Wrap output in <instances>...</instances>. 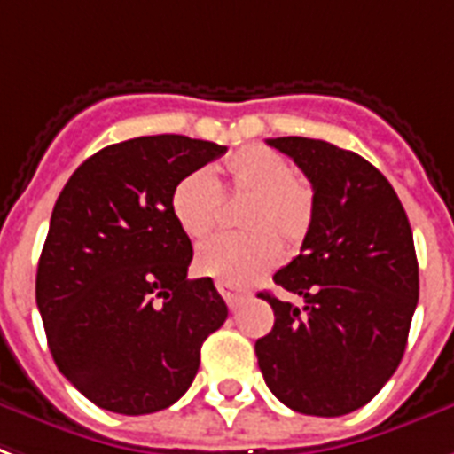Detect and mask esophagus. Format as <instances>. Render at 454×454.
I'll use <instances>...</instances> for the list:
<instances>
[{"mask_svg":"<svg viewBox=\"0 0 454 454\" xmlns=\"http://www.w3.org/2000/svg\"><path fill=\"white\" fill-rule=\"evenodd\" d=\"M216 288H219L221 297L226 300V304L231 309H238V307L247 300V295H250L245 288H235V286H226V283H219Z\"/></svg>","mask_w":454,"mask_h":454,"instance_id":"1","label":"esophagus"}]
</instances>
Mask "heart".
Here are the masks:
<instances>
[{
    "label": "heart",
    "instance_id": "1",
    "mask_svg": "<svg viewBox=\"0 0 454 454\" xmlns=\"http://www.w3.org/2000/svg\"><path fill=\"white\" fill-rule=\"evenodd\" d=\"M223 197L241 202L238 226L242 233L204 242L195 254V269L226 286H247L264 276L283 257V241L297 250L314 221V188L295 176L281 152L250 145L242 147L212 173L197 168L183 176L171 192V214L192 240L212 235L223 216Z\"/></svg>",
    "mask_w": 454,
    "mask_h": 454
}]
</instances>
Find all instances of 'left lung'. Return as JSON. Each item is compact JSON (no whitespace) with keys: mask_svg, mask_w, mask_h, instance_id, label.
<instances>
[{"mask_svg":"<svg viewBox=\"0 0 454 454\" xmlns=\"http://www.w3.org/2000/svg\"><path fill=\"white\" fill-rule=\"evenodd\" d=\"M314 188L302 250L273 281L300 304L259 293L273 328L254 345L259 369L286 407L342 417L395 373L419 300L410 221L386 176L350 150L311 137H273Z\"/></svg>","mask_w":454,"mask_h":454,"instance_id":"8db88e82","label":"left lung"}]
</instances>
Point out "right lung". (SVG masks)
Returning <instances> with one entry per match:
<instances>
[{
    "label": "right lung",
    "instance_id": "right-lung-1",
    "mask_svg": "<svg viewBox=\"0 0 454 454\" xmlns=\"http://www.w3.org/2000/svg\"><path fill=\"white\" fill-rule=\"evenodd\" d=\"M223 152L185 135L109 145L54 204L35 300L59 372L102 410L171 407L226 321L212 278H188L192 242L171 214L176 183Z\"/></svg>",
    "mask_w": 454,
    "mask_h": 454
}]
</instances>
